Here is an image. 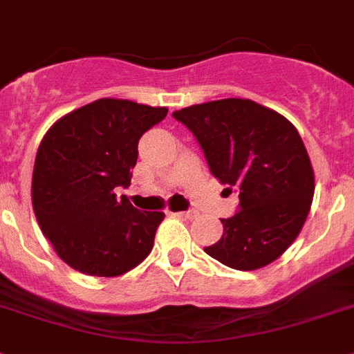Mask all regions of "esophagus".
Wrapping results in <instances>:
<instances>
[{
	"mask_svg": "<svg viewBox=\"0 0 354 354\" xmlns=\"http://www.w3.org/2000/svg\"><path fill=\"white\" fill-rule=\"evenodd\" d=\"M176 216L185 219H194L196 216H198V212H196V210H183V212H176Z\"/></svg>",
	"mask_w": 354,
	"mask_h": 354,
	"instance_id": "obj_1",
	"label": "esophagus"
}]
</instances>
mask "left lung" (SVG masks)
Segmentation results:
<instances>
[{"label": "left lung", "instance_id": "obj_1", "mask_svg": "<svg viewBox=\"0 0 354 354\" xmlns=\"http://www.w3.org/2000/svg\"><path fill=\"white\" fill-rule=\"evenodd\" d=\"M172 117L200 142L214 176L239 191V212L221 219V239L205 252L243 272L279 259L301 234L315 192L313 167L295 126L248 99L194 104Z\"/></svg>", "mask_w": 354, "mask_h": 354}]
</instances>
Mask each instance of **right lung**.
<instances>
[{"label":"right lung","mask_w":354,"mask_h":354,"mask_svg":"<svg viewBox=\"0 0 354 354\" xmlns=\"http://www.w3.org/2000/svg\"><path fill=\"white\" fill-rule=\"evenodd\" d=\"M124 99H99L59 118L37 149L32 207L55 254L77 272L117 277L149 255L165 214L135 209L127 187L138 140L167 117Z\"/></svg>","instance_id":"add662e5"}]
</instances>
